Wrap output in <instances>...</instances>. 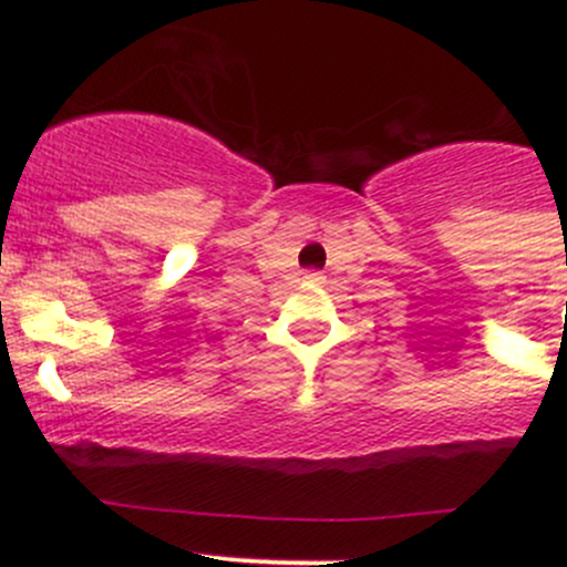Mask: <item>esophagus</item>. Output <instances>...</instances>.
Listing matches in <instances>:
<instances>
[{"label": "esophagus", "instance_id": "1", "mask_svg": "<svg viewBox=\"0 0 567 567\" xmlns=\"http://www.w3.org/2000/svg\"><path fill=\"white\" fill-rule=\"evenodd\" d=\"M305 282L320 285V282H323V274H320V271H305Z\"/></svg>", "mask_w": 567, "mask_h": 567}]
</instances>
